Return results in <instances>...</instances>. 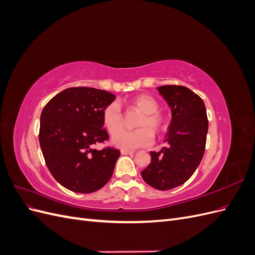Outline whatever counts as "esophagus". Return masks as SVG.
<instances>
[{
    "instance_id": "34e87169",
    "label": "esophagus",
    "mask_w": 255,
    "mask_h": 255,
    "mask_svg": "<svg viewBox=\"0 0 255 255\" xmlns=\"http://www.w3.org/2000/svg\"><path fill=\"white\" fill-rule=\"evenodd\" d=\"M134 152L132 151H127V150H121V154L122 155H128V154H133Z\"/></svg>"
}]
</instances>
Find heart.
Masks as SVG:
<instances>
[{"label":"heart","instance_id":"b5f03b06","mask_svg":"<svg viewBox=\"0 0 255 255\" xmlns=\"http://www.w3.org/2000/svg\"><path fill=\"white\" fill-rule=\"evenodd\" d=\"M130 107L141 112V116L136 122L139 128L134 130H118L122 126V112L117 102L107 105L102 112V122L105 128L113 136L112 143L123 150H135L144 148L153 142L154 136L150 132L160 133L165 128V119L158 113L159 104L155 99L149 95H139L129 100Z\"/></svg>","mask_w":255,"mask_h":255}]
</instances>
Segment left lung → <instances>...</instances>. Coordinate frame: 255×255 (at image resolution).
<instances>
[{"mask_svg": "<svg viewBox=\"0 0 255 255\" xmlns=\"http://www.w3.org/2000/svg\"><path fill=\"white\" fill-rule=\"evenodd\" d=\"M171 109V121L166 146L151 152V163L141 172L143 181L153 188L169 190L184 184L201 163L208 130L203 100L184 86L157 87Z\"/></svg>", "mask_w": 255, "mask_h": 255, "instance_id": "1", "label": "left lung"}]
</instances>
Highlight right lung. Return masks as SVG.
<instances>
[{"mask_svg":"<svg viewBox=\"0 0 255 255\" xmlns=\"http://www.w3.org/2000/svg\"><path fill=\"white\" fill-rule=\"evenodd\" d=\"M115 99L105 90L73 87L59 92L42 110L40 148L51 174L65 188L90 194L112 177L120 151H99L92 145L109 139L102 112Z\"/></svg>","mask_w":255,"mask_h":255,"instance_id":"right-lung-1","label":"right lung"}]
</instances>
